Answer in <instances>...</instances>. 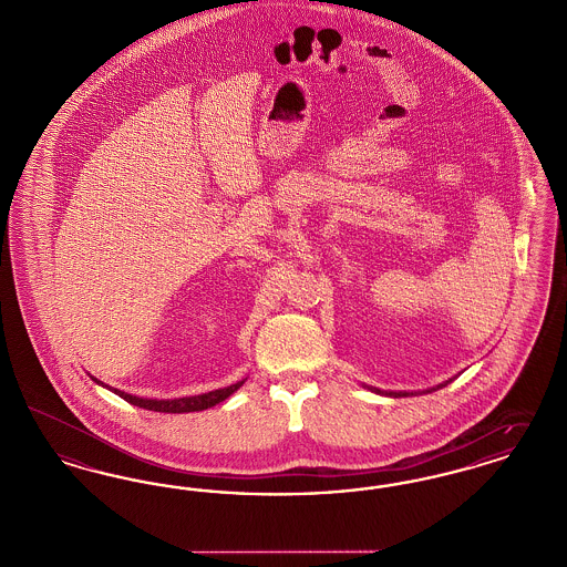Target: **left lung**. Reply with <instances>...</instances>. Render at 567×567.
<instances>
[{
    "label": "left lung",
    "instance_id": "1",
    "mask_svg": "<svg viewBox=\"0 0 567 567\" xmlns=\"http://www.w3.org/2000/svg\"><path fill=\"white\" fill-rule=\"evenodd\" d=\"M451 380H446V382H442V384H437L435 389H427V393H432V391H437V389H442V386H446ZM372 389V386H370ZM374 393H382V395H391V398H405V395H414V393H405V391H380V389H372Z\"/></svg>",
    "mask_w": 567,
    "mask_h": 567
}]
</instances>
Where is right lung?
Masks as SVG:
<instances>
[{
  "mask_svg": "<svg viewBox=\"0 0 567 567\" xmlns=\"http://www.w3.org/2000/svg\"><path fill=\"white\" fill-rule=\"evenodd\" d=\"M91 380H95L97 384L106 386L112 393H116L118 398H123L125 402L137 405V408H144V410H155V412H172V414H181V412H199V410H206V408H213V405L225 402L231 393H236L244 384V380L236 382V384H229L225 389H215L210 393H202V395H190V398H176V400H146V398H135L130 395L125 391H118V389H112L109 384H104L102 380L91 377Z\"/></svg>",
  "mask_w": 567,
  "mask_h": 567,
  "instance_id": "1",
  "label": "right lung"
}]
</instances>
